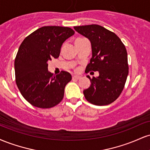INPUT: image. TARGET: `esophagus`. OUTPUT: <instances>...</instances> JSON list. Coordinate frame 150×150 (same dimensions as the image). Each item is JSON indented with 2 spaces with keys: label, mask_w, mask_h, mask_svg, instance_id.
Here are the masks:
<instances>
[{
  "label": "esophagus",
  "mask_w": 150,
  "mask_h": 150,
  "mask_svg": "<svg viewBox=\"0 0 150 150\" xmlns=\"http://www.w3.org/2000/svg\"><path fill=\"white\" fill-rule=\"evenodd\" d=\"M80 76H78V75H73V80H79L80 79Z\"/></svg>",
  "instance_id": "1"
}]
</instances>
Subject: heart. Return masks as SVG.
<instances>
[{
	"mask_svg": "<svg viewBox=\"0 0 150 150\" xmlns=\"http://www.w3.org/2000/svg\"><path fill=\"white\" fill-rule=\"evenodd\" d=\"M83 39H77L75 42H79V41H82V40H83Z\"/></svg>",
	"mask_w": 150,
	"mask_h": 150,
	"instance_id": "heart-1",
	"label": "heart"
}]
</instances>
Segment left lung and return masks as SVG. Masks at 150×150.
Segmentation results:
<instances>
[{"instance_id":"left-lung-1","label":"left lung","mask_w":150,"mask_h":150,"mask_svg":"<svg viewBox=\"0 0 150 150\" xmlns=\"http://www.w3.org/2000/svg\"><path fill=\"white\" fill-rule=\"evenodd\" d=\"M74 29L91 42L92 56L85 72L99 73L97 77L87 76L91 85L83 91L85 99L97 106L111 104L121 94L128 75L124 44L116 34L100 25L77 26Z\"/></svg>"}]
</instances>
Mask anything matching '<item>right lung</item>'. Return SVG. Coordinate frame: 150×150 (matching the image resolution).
Instances as JSON below:
<instances>
[{"mask_svg": "<svg viewBox=\"0 0 150 150\" xmlns=\"http://www.w3.org/2000/svg\"><path fill=\"white\" fill-rule=\"evenodd\" d=\"M74 34L70 27L45 26L20 46L15 60V81L23 97L34 106L51 108L63 99L72 76L66 71L53 75L48 71V61L59 57L63 42Z\"/></svg>", "mask_w": 150, "mask_h": 150, "instance_id": "add662e5", "label": "right lung"}]
</instances>
